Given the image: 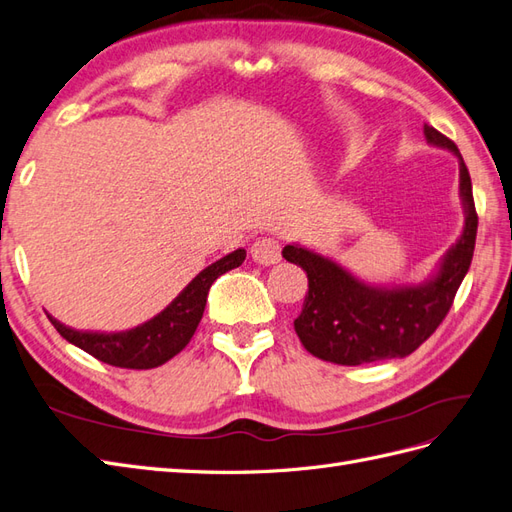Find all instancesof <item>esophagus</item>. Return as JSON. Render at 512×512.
Instances as JSON below:
<instances>
[{"label": "esophagus", "mask_w": 512, "mask_h": 512, "mask_svg": "<svg viewBox=\"0 0 512 512\" xmlns=\"http://www.w3.org/2000/svg\"><path fill=\"white\" fill-rule=\"evenodd\" d=\"M252 258L258 265H276L282 258L280 241L273 236H260V239L252 245Z\"/></svg>", "instance_id": "obj_1"}]
</instances>
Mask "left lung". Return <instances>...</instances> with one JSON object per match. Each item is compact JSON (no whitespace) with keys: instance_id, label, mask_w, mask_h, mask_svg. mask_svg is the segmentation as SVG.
I'll list each match as a JSON object with an SVG mask.
<instances>
[{"instance_id":"obj_1","label":"left lung","mask_w":512,"mask_h":512,"mask_svg":"<svg viewBox=\"0 0 512 512\" xmlns=\"http://www.w3.org/2000/svg\"><path fill=\"white\" fill-rule=\"evenodd\" d=\"M423 134L430 145L450 149L458 158L465 208L463 234L426 282L389 289L371 286L313 249L295 243L282 249V256L308 276V295L295 319V332L306 350L321 360L356 367L413 354L450 313L467 276L478 232L469 171L454 141L432 126H423Z\"/></svg>"}]
</instances>
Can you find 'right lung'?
<instances>
[{"label":"right lung","instance_id":"1","mask_svg":"<svg viewBox=\"0 0 512 512\" xmlns=\"http://www.w3.org/2000/svg\"><path fill=\"white\" fill-rule=\"evenodd\" d=\"M243 260L245 249H236V252L223 256L217 263L208 265L186 284V289L162 313L132 330H73L65 323L56 321L52 315L47 317L54 323L62 339H67L71 345L80 347V350L102 360V363L123 369H154L158 365H165L167 360L184 350L195 334L199 321H202L210 286L226 271L241 267Z\"/></svg>","mask_w":512,"mask_h":512}]
</instances>
